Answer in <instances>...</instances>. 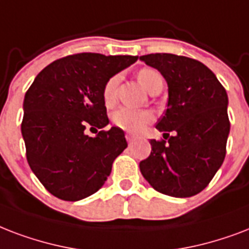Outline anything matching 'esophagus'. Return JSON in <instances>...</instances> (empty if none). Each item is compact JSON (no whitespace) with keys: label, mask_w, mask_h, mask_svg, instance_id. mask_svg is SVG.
Masks as SVG:
<instances>
[{"label":"esophagus","mask_w":249,"mask_h":249,"mask_svg":"<svg viewBox=\"0 0 249 249\" xmlns=\"http://www.w3.org/2000/svg\"><path fill=\"white\" fill-rule=\"evenodd\" d=\"M126 139H127V142H132L135 140V139H136V136H135V135H132V134H126Z\"/></svg>","instance_id":"esophagus-1"}]
</instances>
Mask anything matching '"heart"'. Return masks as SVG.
Listing matches in <instances>:
<instances>
[{
	"instance_id": "obj_1",
	"label": "heart",
	"mask_w": 249,
	"mask_h": 249,
	"mask_svg": "<svg viewBox=\"0 0 249 249\" xmlns=\"http://www.w3.org/2000/svg\"><path fill=\"white\" fill-rule=\"evenodd\" d=\"M138 79L140 84L145 88L148 92L155 86L156 83L162 80L161 75L153 69H142L139 71ZM118 76H113L107 82L104 87V101L107 105H111L115 101L117 96V86H118ZM153 119L151 111L140 110V109H132V107H119L111 115V121L115 126L126 131H140L146 123H149Z\"/></svg>"
}]
</instances>
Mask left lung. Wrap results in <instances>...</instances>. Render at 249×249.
Here are the masks:
<instances>
[{"label":"left lung","instance_id":"8db88e82","mask_svg":"<svg viewBox=\"0 0 249 249\" xmlns=\"http://www.w3.org/2000/svg\"><path fill=\"white\" fill-rule=\"evenodd\" d=\"M140 61L166 80L167 109L156 128L175 134L167 142L152 139L151 155L140 162V171L161 194L191 197L209 184L226 156L230 132L226 89L196 59L156 53L142 55Z\"/></svg>","mask_w":249,"mask_h":249}]
</instances>
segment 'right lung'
<instances>
[{
    "instance_id": "right-lung-1",
    "label": "right lung",
    "mask_w": 249,
    "mask_h": 249,
    "mask_svg": "<svg viewBox=\"0 0 249 249\" xmlns=\"http://www.w3.org/2000/svg\"><path fill=\"white\" fill-rule=\"evenodd\" d=\"M138 55L80 53L57 59L35 78L23 101L27 161L55 197L79 201L97 192L127 148L119 127L94 138L86 127L109 124L104 87Z\"/></svg>"
}]
</instances>
